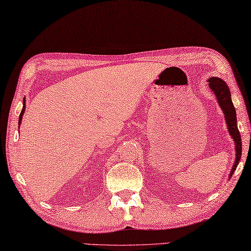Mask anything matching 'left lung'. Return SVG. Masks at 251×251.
<instances>
[{
    "mask_svg": "<svg viewBox=\"0 0 251 251\" xmlns=\"http://www.w3.org/2000/svg\"><path fill=\"white\" fill-rule=\"evenodd\" d=\"M209 86L211 91L214 93V95L217 98V102L223 110L225 115V121L227 124V129L229 132V135L233 138L235 143V151H236V159L234 162L233 167H231L229 176L234 174L236 167L240 160V156H242V138H240L239 130L237 127V117H236V110L233 105L230 98V92L223 79L219 77H211L209 78Z\"/></svg>",
    "mask_w": 251,
    "mask_h": 251,
    "instance_id": "obj_1",
    "label": "left lung"
}]
</instances>
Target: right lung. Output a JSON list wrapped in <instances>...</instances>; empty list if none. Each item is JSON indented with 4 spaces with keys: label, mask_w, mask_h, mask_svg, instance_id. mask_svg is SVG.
<instances>
[{
    "label": "right lung",
    "mask_w": 251,
    "mask_h": 251,
    "mask_svg": "<svg viewBox=\"0 0 251 251\" xmlns=\"http://www.w3.org/2000/svg\"><path fill=\"white\" fill-rule=\"evenodd\" d=\"M25 102H26V99L24 98L23 109H22V112H21V115H20V120H18V126H21V122H22V119H23V115H24V113H25V109H26V105H25Z\"/></svg>",
    "instance_id": "add662e5"
}]
</instances>
